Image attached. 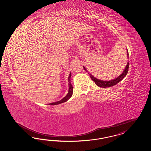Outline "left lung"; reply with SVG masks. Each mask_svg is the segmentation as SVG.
I'll return each mask as SVG.
<instances>
[{"label":"left lung","mask_w":151,"mask_h":151,"mask_svg":"<svg viewBox=\"0 0 151 151\" xmlns=\"http://www.w3.org/2000/svg\"><path fill=\"white\" fill-rule=\"evenodd\" d=\"M127 57L129 58V52H128L127 49ZM83 68H84V69L85 70H86V72H88L86 68L84 67H83ZM129 62L128 61L127 63V65H126L125 69H124V70L123 72V73L121 74L120 76H119L116 78H115V79H114L113 80H111V81H101V80H99L98 79H96L93 76H92L91 74L89 73V75L90 76L91 79L94 82H95V83L96 84V86H100V87H101V88H107V87L114 86L116 85L118 83H119L120 81H121L124 79V78L125 77V76L127 75V72H128V70H129Z\"/></svg>","instance_id":"1"}]
</instances>
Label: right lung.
Masks as SVG:
<instances>
[{
    "label": "right lung",
    "instance_id": "obj_1",
    "mask_svg": "<svg viewBox=\"0 0 151 151\" xmlns=\"http://www.w3.org/2000/svg\"><path fill=\"white\" fill-rule=\"evenodd\" d=\"M70 77H71V73H70L69 75V77H68V82H69V90H68V94H67V95L64 97L62 99H61L60 101H56L55 103H52L49 104L50 105H58V104H60L61 103H63L65 101H67L68 99L70 98V97L72 96V95L73 94V88L72 86V85L70 83Z\"/></svg>",
    "mask_w": 151,
    "mask_h": 151
}]
</instances>
